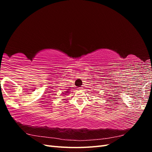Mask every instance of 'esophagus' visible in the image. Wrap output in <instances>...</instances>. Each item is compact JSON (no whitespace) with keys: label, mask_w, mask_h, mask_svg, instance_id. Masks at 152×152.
<instances>
[{"label":"esophagus","mask_w":152,"mask_h":152,"mask_svg":"<svg viewBox=\"0 0 152 152\" xmlns=\"http://www.w3.org/2000/svg\"><path fill=\"white\" fill-rule=\"evenodd\" d=\"M79 90H82V89H83V87H79Z\"/></svg>","instance_id":"esophagus-1"}]
</instances>
